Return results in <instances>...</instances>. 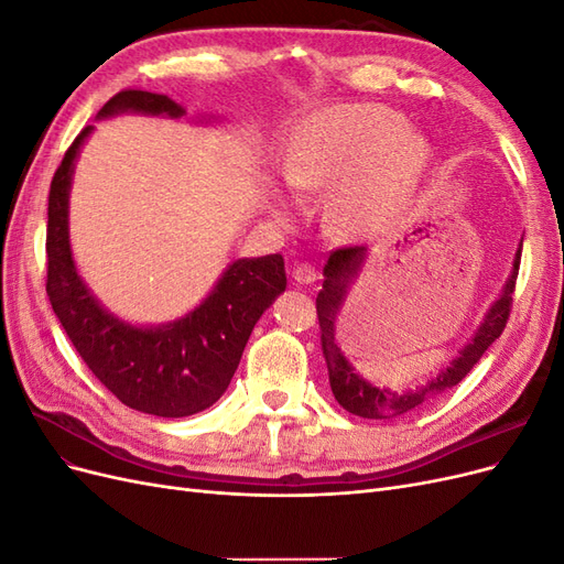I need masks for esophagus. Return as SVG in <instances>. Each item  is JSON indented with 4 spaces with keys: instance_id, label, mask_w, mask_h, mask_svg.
Returning <instances> with one entry per match:
<instances>
[{
    "instance_id": "34e87169",
    "label": "esophagus",
    "mask_w": 564,
    "mask_h": 564,
    "mask_svg": "<svg viewBox=\"0 0 564 564\" xmlns=\"http://www.w3.org/2000/svg\"><path fill=\"white\" fill-rule=\"evenodd\" d=\"M292 278H294L296 284L308 286V284H313L317 280V270L311 263H296L294 270H292Z\"/></svg>"
}]
</instances>
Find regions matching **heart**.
Wrapping results in <instances>:
<instances>
[{
    "mask_svg": "<svg viewBox=\"0 0 564 564\" xmlns=\"http://www.w3.org/2000/svg\"><path fill=\"white\" fill-rule=\"evenodd\" d=\"M431 164V145L383 106H346L305 124L289 150L284 176L299 193L340 181L329 218L338 232L379 230L412 197Z\"/></svg>",
    "mask_w": 564,
    "mask_h": 564,
    "instance_id": "b5f03b06",
    "label": "heart"
}]
</instances>
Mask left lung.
<instances>
[{
  "label": "left lung",
  "instance_id": "8db88e82",
  "mask_svg": "<svg viewBox=\"0 0 564 564\" xmlns=\"http://www.w3.org/2000/svg\"><path fill=\"white\" fill-rule=\"evenodd\" d=\"M520 251L516 253L513 261V272L503 286V294L499 301L491 305L489 313L485 315V322L480 324V329L473 336L470 344L460 350L456 360L440 373L437 379H433L429 386L416 390V392H390L388 388H377L367 383L360 373H355L352 365L346 360L344 352L336 346L334 338V322L336 313L344 303L346 289L350 280L357 275L362 261H365V247H340L334 249L327 265H324V282H322V292L317 294V319H319V338H322V355L324 362H327L329 369V386L336 402L346 409V412L362 416V419H390V416H400L409 409L419 406L425 395L431 392H440L445 388L456 386L458 381L466 379V373L475 367V362L480 360L485 350L497 340L503 329L506 322L510 317V308H513V292H516V280H518V270H520Z\"/></svg>",
  "mask_w": 564,
  "mask_h": 564
}]
</instances>
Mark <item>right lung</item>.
I'll return each instance as SVG.
<instances>
[{"label": "right lung", "mask_w": 564, "mask_h": 564, "mask_svg": "<svg viewBox=\"0 0 564 564\" xmlns=\"http://www.w3.org/2000/svg\"><path fill=\"white\" fill-rule=\"evenodd\" d=\"M181 117L185 110L164 94L124 89L98 117L115 112ZM91 127L79 131L56 169L48 191L46 294L67 338L112 395L135 412L181 419L212 406L240 365L253 324L286 289L280 253L235 261L214 292L193 313L162 327H131L117 319L77 275L67 240V195L79 145Z\"/></svg>", "instance_id": "right-lung-1"}]
</instances>
